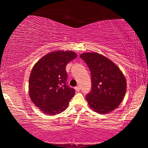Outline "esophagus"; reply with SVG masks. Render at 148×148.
I'll return each instance as SVG.
<instances>
[{
  "instance_id": "34e87169",
  "label": "esophagus",
  "mask_w": 148,
  "mask_h": 148,
  "mask_svg": "<svg viewBox=\"0 0 148 148\" xmlns=\"http://www.w3.org/2000/svg\"><path fill=\"white\" fill-rule=\"evenodd\" d=\"M75 89L76 92H80L81 88H80V87H79V86H77V87H75Z\"/></svg>"
}]
</instances>
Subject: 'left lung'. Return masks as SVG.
<instances>
[{
  "label": "left lung",
  "mask_w": 148,
  "mask_h": 148,
  "mask_svg": "<svg viewBox=\"0 0 148 148\" xmlns=\"http://www.w3.org/2000/svg\"><path fill=\"white\" fill-rule=\"evenodd\" d=\"M80 57L88 64L92 76V90L86 96L89 106L99 114L112 112L126 94L124 75L115 63L98 52H85Z\"/></svg>",
  "instance_id": "1"
}]
</instances>
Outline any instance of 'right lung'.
<instances>
[{"label":"right lung","mask_w":148,"mask_h":148,"mask_svg":"<svg viewBox=\"0 0 148 148\" xmlns=\"http://www.w3.org/2000/svg\"><path fill=\"white\" fill-rule=\"evenodd\" d=\"M77 55L71 50H57L42 57L32 68L29 95L44 114L55 115L67 108L75 90L66 85V64Z\"/></svg>","instance_id":"add662e5"}]
</instances>
